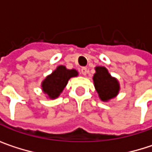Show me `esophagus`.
<instances>
[{"label": "esophagus", "mask_w": 152, "mask_h": 152, "mask_svg": "<svg viewBox=\"0 0 152 152\" xmlns=\"http://www.w3.org/2000/svg\"><path fill=\"white\" fill-rule=\"evenodd\" d=\"M87 72H88V70H87V69H86V68H84V67H83V68H82V69H81V73H82L83 76H85V75L87 74Z\"/></svg>", "instance_id": "obj_1"}]
</instances>
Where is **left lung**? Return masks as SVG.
<instances>
[{
    "mask_svg": "<svg viewBox=\"0 0 152 152\" xmlns=\"http://www.w3.org/2000/svg\"><path fill=\"white\" fill-rule=\"evenodd\" d=\"M94 85L101 100L107 101L114 98L120 90L118 81L112 77L105 67H97L93 76Z\"/></svg>",
    "mask_w": 152,
    "mask_h": 152,
    "instance_id": "1",
    "label": "left lung"
}]
</instances>
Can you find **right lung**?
Returning a JSON list of instances; mask_svg holds the SVG:
<instances>
[{
  "instance_id": "obj_1",
  "label": "right lung",
  "mask_w": 152,
  "mask_h": 152,
  "mask_svg": "<svg viewBox=\"0 0 152 152\" xmlns=\"http://www.w3.org/2000/svg\"><path fill=\"white\" fill-rule=\"evenodd\" d=\"M77 75L75 69H67L64 66H59L43 81L42 90L50 99H55L63 91L69 80Z\"/></svg>"
}]
</instances>
